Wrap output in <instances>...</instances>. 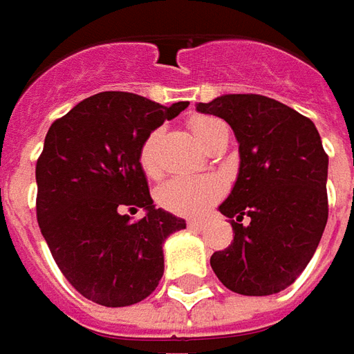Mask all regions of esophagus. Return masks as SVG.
<instances>
[{
	"instance_id": "obj_1",
	"label": "esophagus",
	"mask_w": 354,
	"mask_h": 354,
	"mask_svg": "<svg viewBox=\"0 0 354 354\" xmlns=\"http://www.w3.org/2000/svg\"><path fill=\"white\" fill-rule=\"evenodd\" d=\"M187 225H189V229H196L198 230V229H204L205 223L204 221H196V219H190Z\"/></svg>"
}]
</instances>
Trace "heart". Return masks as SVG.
Wrapping results in <instances>:
<instances>
[{
  "label": "heart",
  "instance_id": "heart-1",
  "mask_svg": "<svg viewBox=\"0 0 354 354\" xmlns=\"http://www.w3.org/2000/svg\"><path fill=\"white\" fill-rule=\"evenodd\" d=\"M221 124L223 122L217 118L194 116L189 122V127L198 142L205 147V142L209 141L215 127ZM158 141H160V129H154L147 135V139L142 141L141 149H139V167L147 177H156L160 173ZM223 192H225V185L213 173L196 175V177L181 175V177H173L169 181H165L156 190V202L167 212L194 217V215L205 213L215 202H219Z\"/></svg>",
  "mask_w": 354,
  "mask_h": 354
}]
</instances>
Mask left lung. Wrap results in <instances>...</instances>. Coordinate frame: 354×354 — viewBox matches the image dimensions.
<instances>
[{
  "label": "left lung",
  "mask_w": 354,
  "mask_h": 354,
  "mask_svg": "<svg viewBox=\"0 0 354 354\" xmlns=\"http://www.w3.org/2000/svg\"><path fill=\"white\" fill-rule=\"evenodd\" d=\"M196 109L223 118L240 142L238 179L219 205L234 238L212 255L213 272L240 295L282 292L309 265L328 221V154L317 127L253 93L223 95Z\"/></svg>",
  "instance_id": "obj_1"
}]
</instances>
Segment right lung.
Listing matches in <instances>:
<instances>
[{
  "instance_id": "obj_1",
  "label": "right lung",
  "mask_w": 354,
  "mask_h": 354,
  "mask_svg": "<svg viewBox=\"0 0 354 354\" xmlns=\"http://www.w3.org/2000/svg\"><path fill=\"white\" fill-rule=\"evenodd\" d=\"M189 106L97 93L55 120L36 164V215L59 269L89 301L127 307L156 290L164 240L187 223L156 209L139 167L147 135ZM142 207L137 222L124 214Z\"/></svg>"
}]
</instances>
